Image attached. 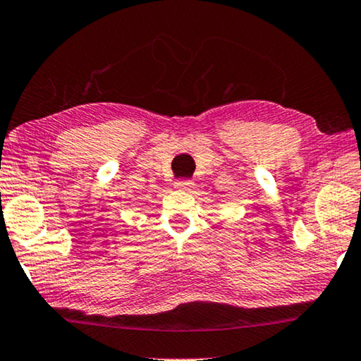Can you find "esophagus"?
<instances>
[{
  "label": "esophagus",
  "mask_w": 361,
  "mask_h": 361,
  "mask_svg": "<svg viewBox=\"0 0 361 361\" xmlns=\"http://www.w3.org/2000/svg\"><path fill=\"white\" fill-rule=\"evenodd\" d=\"M175 185H176V188H178V190L188 191L192 186V181L191 180H178V181L175 183Z\"/></svg>",
  "instance_id": "1"
}]
</instances>
